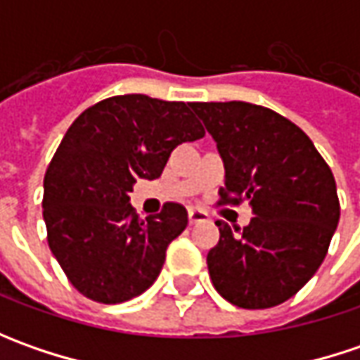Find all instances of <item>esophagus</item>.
Here are the masks:
<instances>
[{"mask_svg":"<svg viewBox=\"0 0 360 360\" xmlns=\"http://www.w3.org/2000/svg\"><path fill=\"white\" fill-rule=\"evenodd\" d=\"M188 220H190V224L206 222V220H208V212H204L200 208H190V210H188Z\"/></svg>","mask_w":360,"mask_h":360,"instance_id":"obj_1","label":"esophagus"}]
</instances>
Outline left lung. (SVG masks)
Wrapping results in <instances>:
<instances>
[{
    "instance_id": "obj_1",
    "label": "left lung",
    "mask_w": 360,
    "mask_h": 360,
    "mask_svg": "<svg viewBox=\"0 0 360 360\" xmlns=\"http://www.w3.org/2000/svg\"><path fill=\"white\" fill-rule=\"evenodd\" d=\"M224 162L220 204L248 200L244 229L218 220L206 256L218 295L240 309L276 307L325 260L340 204L335 176L311 138L281 114L248 102H194Z\"/></svg>"
}]
</instances>
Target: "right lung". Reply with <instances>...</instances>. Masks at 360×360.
I'll return each mask as SVG.
<instances>
[{"label":"right lung","instance_id":"right-lung-1","mask_svg":"<svg viewBox=\"0 0 360 360\" xmlns=\"http://www.w3.org/2000/svg\"><path fill=\"white\" fill-rule=\"evenodd\" d=\"M190 108L144 94L102 100L74 120L49 162L41 202L49 250L90 300L118 304L142 295L186 229L182 204L166 202L142 220L130 192L140 178H160L176 146L204 136Z\"/></svg>","mask_w":360,"mask_h":360}]
</instances>
